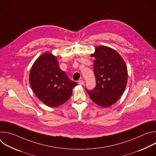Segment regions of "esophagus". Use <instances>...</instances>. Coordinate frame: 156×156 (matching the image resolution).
I'll list each match as a JSON object with an SVG mask.
<instances>
[{
    "instance_id": "1",
    "label": "esophagus",
    "mask_w": 156,
    "mask_h": 156,
    "mask_svg": "<svg viewBox=\"0 0 156 156\" xmlns=\"http://www.w3.org/2000/svg\"><path fill=\"white\" fill-rule=\"evenodd\" d=\"M78 83L80 85H83L84 84V81L83 80H80L79 81H78Z\"/></svg>"
}]
</instances>
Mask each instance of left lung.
<instances>
[{
    "label": "left lung",
    "mask_w": 156,
    "mask_h": 156,
    "mask_svg": "<svg viewBox=\"0 0 156 156\" xmlns=\"http://www.w3.org/2000/svg\"><path fill=\"white\" fill-rule=\"evenodd\" d=\"M91 57H95L94 72L96 86L86 90L97 105L108 107L115 104L125 91L128 80L127 66L122 56L107 46H97Z\"/></svg>",
    "instance_id": "obj_1"
}]
</instances>
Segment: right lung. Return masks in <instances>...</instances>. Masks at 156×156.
Instances as JSON below:
<instances>
[{
    "instance_id": "obj_1",
    "label": "right lung",
    "mask_w": 156,
    "mask_h": 156,
    "mask_svg": "<svg viewBox=\"0 0 156 156\" xmlns=\"http://www.w3.org/2000/svg\"><path fill=\"white\" fill-rule=\"evenodd\" d=\"M29 80L37 98L51 107H58L67 101L72 96L73 88L77 85L59 68L57 57L49 52L42 54L36 59Z\"/></svg>"
}]
</instances>
